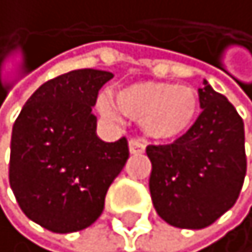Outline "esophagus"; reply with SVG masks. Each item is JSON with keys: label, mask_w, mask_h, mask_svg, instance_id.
<instances>
[{"label": "esophagus", "mask_w": 252, "mask_h": 252, "mask_svg": "<svg viewBox=\"0 0 252 252\" xmlns=\"http://www.w3.org/2000/svg\"><path fill=\"white\" fill-rule=\"evenodd\" d=\"M144 150H146V146H144L142 141H139V139H131L129 141V152L137 155V154H142Z\"/></svg>", "instance_id": "34e87169"}]
</instances>
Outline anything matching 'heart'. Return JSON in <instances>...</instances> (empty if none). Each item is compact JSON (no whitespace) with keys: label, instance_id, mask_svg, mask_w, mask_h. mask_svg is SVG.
Segmentation results:
<instances>
[{"label":"heart","instance_id":"1","mask_svg":"<svg viewBox=\"0 0 252 252\" xmlns=\"http://www.w3.org/2000/svg\"><path fill=\"white\" fill-rule=\"evenodd\" d=\"M116 106L126 116L141 123L147 136L168 141L191 129L197 120L201 100L192 87L144 81L123 87L116 95V105L108 95L98 98L100 113L108 120L118 118Z\"/></svg>","mask_w":252,"mask_h":252}]
</instances>
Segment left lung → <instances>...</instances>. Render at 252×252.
Segmentation results:
<instances>
[{
  "label": "left lung",
  "instance_id": "left-lung-1",
  "mask_svg": "<svg viewBox=\"0 0 252 252\" xmlns=\"http://www.w3.org/2000/svg\"><path fill=\"white\" fill-rule=\"evenodd\" d=\"M202 113L173 144L147 146L149 188L166 223L199 230L235 206L246 175L245 125L226 97L204 81Z\"/></svg>",
  "mask_w": 252,
  "mask_h": 252
}]
</instances>
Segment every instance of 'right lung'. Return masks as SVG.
<instances>
[{
    "label": "right lung",
    "instance_id": "1",
    "mask_svg": "<svg viewBox=\"0 0 252 252\" xmlns=\"http://www.w3.org/2000/svg\"><path fill=\"white\" fill-rule=\"evenodd\" d=\"M113 74L77 69L45 82L12 126L9 185L19 207L55 233L92 225L110 185L125 166L126 137L102 141L92 106Z\"/></svg>",
    "mask_w": 252,
    "mask_h": 252
}]
</instances>
